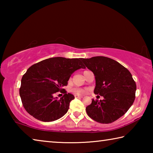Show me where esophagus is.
Returning a JSON list of instances; mask_svg holds the SVG:
<instances>
[{"instance_id":"34e87169","label":"esophagus","mask_w":153,"mask_h":153,"mask_svg":"<svg viewBox=\"0 0 153 153\" xmlns=\"http://www.w3.org/2000/svg\"><path fill=\"white\" fill-rule=\"evenodd\" d=\"M75 97H76V98H82L83 97H82V96H79V95H75Z\"/></svg>"}]
</instances>
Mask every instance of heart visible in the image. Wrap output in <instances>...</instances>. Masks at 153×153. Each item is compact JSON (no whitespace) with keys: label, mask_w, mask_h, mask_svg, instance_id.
Wrapping results in <instances>:
<instances>
[{"label":"heart","mask_w":153,"mask_h":153,"mask_svg":"<svg viewBox=\"0 0 153 153\" xmlns=\"http://www.w3.org/2000/svg\"><path fill=\"white\" fill-rule=\"evenodd\" d=\"M73 92L76 94H83L86 92V90L82 88H74L73 89Z\"/></svg>","instance_id":"1"}]
</instances>
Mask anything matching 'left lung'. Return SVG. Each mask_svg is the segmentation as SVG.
<instances>
[{"label":"left lung","instance_id":"obj_1","mask_svg":"<svg viewBox=\"0 0 153 153\" xmlns=\"http://www.w3.org/2000/svg\"><path fill=\"white\" fill-rule=\"evenodd\" d=\"M82 61L95 76V94L103 100H92L86 108L88 115L100 123H111L123 116L135 100L136 84L128 69L105 56H94Z\"/></svg>","mask_w":153,"mask_h":153}]
</instances>
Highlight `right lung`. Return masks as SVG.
Returning a JSON list of instances; mask_svg holds the SVG:
<instances>
[{
    "mask_svg": "<svg viewBox=\"0 0 153 153\" xmlns=\"http://www.w3.org/2000/svg\"><path fill=\"white\" fill-rule=\"evenodd\" d=\"M82 58L53 57L31 66L23 76L19 95L27 112L37 120L49 122L63 117L69 109L74 96L63 88L71 75L86 67ZM64 94L58 100L56 92Z\"/></svg>",
    "mask_w": 153,
    "mask_h": 153,
    "instance_id": "right-lung-1",
    "label": "right lung"
}]
</instances>
